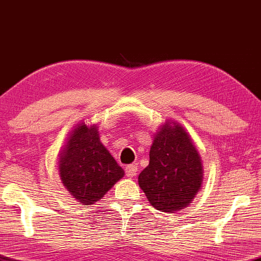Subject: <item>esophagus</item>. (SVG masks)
Returning <instances> with one entry per match:
<instances>
[{"instance_id": "1", "label": "esophagus", "mask_w": 261, "mask_h": 261, "mask_svg": "<svg viewBox=\"0 0 261 261\" xmlns=\"http://www.w3.org/2000/svg\"><path fill=\"white\" fill-rule=\"evenodd\" d=\"M125 174L127 177H135L136 174H137V167L135 166V164H130V166H127L125 168Z\"/></svg>"}]
</instances>
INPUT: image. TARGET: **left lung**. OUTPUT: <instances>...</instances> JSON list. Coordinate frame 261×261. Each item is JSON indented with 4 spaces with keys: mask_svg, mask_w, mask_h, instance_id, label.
<instances>
[{
    "mask_svg": "<svg viewBox=\"0 0 261 261\" xmlns=\"http://www.w3.org/2000/svg\"><path fill=\"white\" fill-rule=\"evenodd\" d=\"M150 161L138 185L157 211H181L201 189L203 166L192 138L179 124L166 120L155 134Z\"/></svg>",
    "mask_w": 261,
    "mask_h": 261,
    "instance_id": "left-lung-1",
    "label": "left lung"
}]
</instances>
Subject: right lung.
I'll return each instance as SVG.
<instances>
[{"mask_svg":"<svg viewBox=\"0 0 261 261\" xmlns=\"http://www.w3.org/2000/svg\"><path fill=\"white\" fill-rule=\"evenodd\" d=\"M59 175L78 202L90 205L123 177L124 170L101 144L97 125L83 122L71 131L59 153Z\"/></svg>","mask_w":261,"mask_h":261,"instance_id":"right-lung-1","label":"right lung"}]
</instances>
